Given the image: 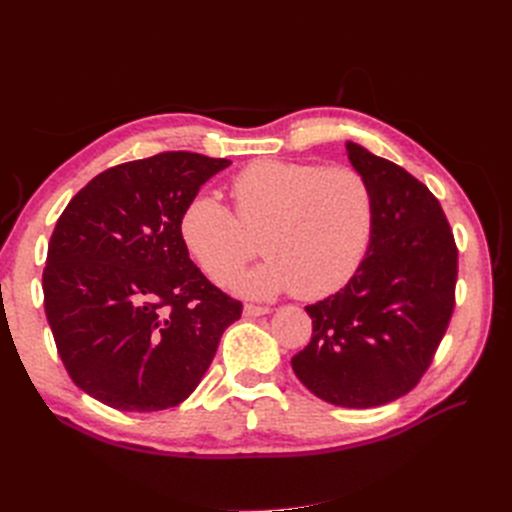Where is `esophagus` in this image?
Wrapping results in <instances>:
<instances>
[{
    "label": "esophagus",
    "mask_w": 512,
    "mask_h": 512,
    "mask_svg": "<svg viewBox=\"0 0 512 512\" xmlns=\"http://www.w3.org/2000/svg\"><path fill=\"white\" fill-rule=\"evenodd\" d=\"M271 312V307L267 305H254V303H245L243 307V314L250 316V318H256V316H265Z\"/></svg>",
    "instance_id": "esophagus-1"
}]
</instances>
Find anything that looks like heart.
Listing matches in <instances>:
<instances>
[{
  "instance_id": "heart-1",
  "label": "heart",
  "mask_w": 512,
  "mask_h": 512,
  "mask_svg": "<svg viewBox=\"0 0 512 512\" xmlns=\"http://www.w3.org/2000/svg\"><path fill=\"white\" fill-rule=\"evenodd\" d=\"M237 216L211 194H196L181 215V239L211 280L220 282L256 254L269 256L228 284L250 297L292 290L322 299L344 288L369 250L376 198L352 166L258 160L232 179Z\"/></svg>"
}]
</instances>
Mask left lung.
I'll return each instance as SVG.
<instances>
[{
  "label": "left lung",
  "mask_w": 512,
  "mask_h": 512,
  "mask_svg": "<svg viewBox=\"0 0 512 512\" xmlns=\"http://www.w3.org/2000/svg\"><path fill=\"white\" fill-rule=\"evenodd\" d=\"M346 149L374 190V235L352 280L305 307L312 339L292 369L333 406L374 408L429 369L455 309L457 245L427 185L361 145Z\"/></svg>",
  "instance_id": "obj_1"
}]
</instances>
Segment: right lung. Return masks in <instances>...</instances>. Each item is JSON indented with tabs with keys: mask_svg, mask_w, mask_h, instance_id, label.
Listing matches in <instances>:
<instances>
[{
	"mask_svg": "<svg viewBox=\"0 0 512 512\" xmlns=\"http://www.w3.org/2000/svg\"><path fill=\"white\" fill-rule=\"evenodd\" d=\"M230 160L164 151L104 170L59 215L44 312L72 382L128 412L179 406L243 305L190 260L181 215Z\"/></svg>",
	"mask_w": 512,
	"mask_h": 512,
	"instance_id": "add662e5",
	"label": "right lung"
}]
</instances>
